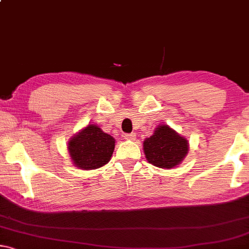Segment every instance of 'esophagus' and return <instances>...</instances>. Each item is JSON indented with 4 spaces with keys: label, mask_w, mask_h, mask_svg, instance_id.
<instances>
[{
    "label": "esophagus",
    "mask_w": 249,
    "mask_h": 249,
    "mask_svg": "<svg viewBox=\"0 0 249 249\" xmlns=\"http://www.w3.org/2000/svg\"><path fill=\"white\" fill-rule=\"evenodd\" d=\"M124 139H125V140H134V139H135V134H134V133L125 134Z\"/></svg>",
    "instance_id": "obj_1"
}]
</instances>
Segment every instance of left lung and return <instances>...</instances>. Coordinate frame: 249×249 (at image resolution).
Wrapping results in <instances>:
<instances>
[{
    "label": "left lung",
    "mask_w": 249,
    "mask_h": 249,
    "mask_svg": "<svg viewBox=\"0 0 249 249\" xmlns=\"http://www.w3.org/2000/svg\"><path fill=\"white\" fill-rule=\"evenodd\" d=\"M145 158L160 168H172L183 160L188 154V141L171 127L163 125L143 142Z\"/></svg>",
    "instance_id": "1"
}]
</instances>
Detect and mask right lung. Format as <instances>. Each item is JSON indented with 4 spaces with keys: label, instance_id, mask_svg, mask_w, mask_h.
<instances>
[{
    "label": "right lung",
    "instance_id": "right-lung-1",
    "mask_svg": "<svg viewBox=\"0 0 249 249\" xmlns=\"http://www.w3.org/2000/svg\"><path fill=\"white\" fill-rule=\"evenodd\" d=\"M115 149V139L104 133L97 125H89L71 138L68 150L74 164L83 170L104 166L110 159Z\"/></svg>",
    "mask_w": 249,
    "mask_h": 249
}]
</instances>
